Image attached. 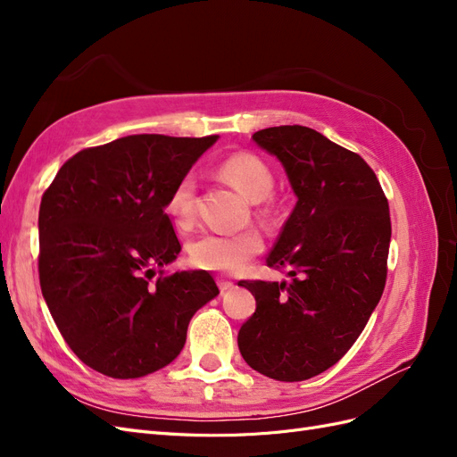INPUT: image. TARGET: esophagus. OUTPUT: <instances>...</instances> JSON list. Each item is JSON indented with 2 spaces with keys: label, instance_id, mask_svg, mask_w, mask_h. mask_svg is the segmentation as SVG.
Wrapping results in <instances>:
<instances>
[{
  "label": "esophagus",
  "instance_id": "esophagus-1",
  "mask_svg": "<svg viewBox=\"0 0 457 457\" xmlns=\"http://www.w3.org/2000/svg\"><path fill=\"white\" fill-rule=\"evenodd\" d=\"M217 284H219L220 294H225V292H228V289H232V287H234V282L225 280V278H217Z\"/></svg>",
  "mask_w": 457,
  "mask_h": 457
}]
</instances>
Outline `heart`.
I'll return each instance as SVG.
<instances>
[{
    "label": "heart",
    "mask_w": 457,
    "mask_h": 457,
    "mask_svg": "<svg viewBox=\"0 0 457 457\" xmlns=\"http://www.w3.org/2000/svg\"><path fill=\"white\" fill-rule=\"evenodd\" d=\"M219 175L240 190L245 198L257 202V212L262 217L272 213L270 190L274 175L270 165L253 152H234L219 163ZM198 183L192 173L177 179L165 198V213L173 225L188 230L196 223ZM262 237L255 228L240 232H205L188 245V259L202 270L234 274L240 272L247 262L262 252Z\"/></svg>",
    "instance_id": "obj_1"
}]
</instances>
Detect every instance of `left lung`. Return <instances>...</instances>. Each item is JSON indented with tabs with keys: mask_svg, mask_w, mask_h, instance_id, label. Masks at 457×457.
<instances>
[{
	"mask_svg": "<svg viewBox=\"0 0 457 457\" xmlns=\"http://www.w3.org/2000/svg\"><path fill=\"white\" fill-rule=\"evenodd\" d=\"M252 139L282 162L297 204L267 257L289 282H238L255 297L238 347L262 376L305 381L341 361L381 299L389 202L356 152L311 128H267Z\"/></svg>",
	"mask_w": 457,
	"mask_h": 457,
	"instance_id": "obj_1",
	"label": "left lung"
}]
</instances>
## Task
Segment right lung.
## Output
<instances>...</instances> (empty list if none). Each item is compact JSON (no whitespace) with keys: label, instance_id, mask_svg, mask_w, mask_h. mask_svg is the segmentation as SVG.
I'll use <instances>...</instances> for the list:
<instances>
[{"label":"right lung","instance_id":"obj_1","mask_svg":"<svg viewBox=\"0 0 457 457\" xmlns=\"http://www.w3.org/2000/svg\"><path fill=\"white\" fill-rule=\"evenodd\" d=\"M215 141L152 133L84 148L41 196V294L68 347L108 378L175 361L190 318L219 294L210 272L162 270L181 252L165 198Z\"/></svg>","mask_w":457,"mask_h":457}]
</instances>
